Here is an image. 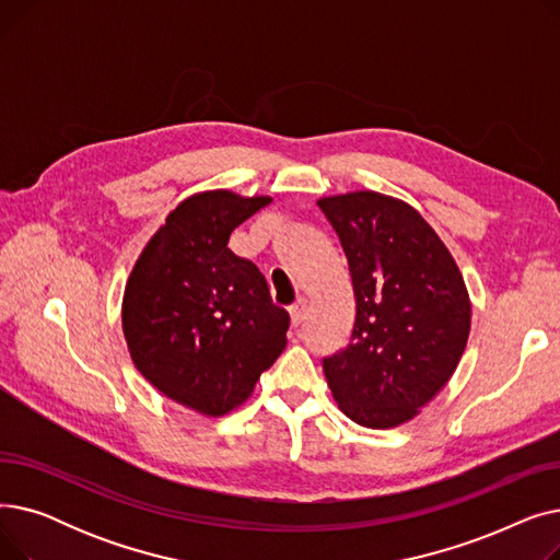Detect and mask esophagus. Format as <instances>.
<instances>
[{"mask_svg": "<svg viewBox=\"0 0 560 560\" xmlns=\"http://www.w3.org/2000/svg\"><path fill=\"white\" fill-rule=\"evenodd\" d=\"M288 311H290V322L298 327L300 322L304 319V315H306V300H298Z\"/></svg>", "mask_w": 560, "mask_h": 560, "instance_id": "esophagus-1", "label": "esophagus"}]
</instances>
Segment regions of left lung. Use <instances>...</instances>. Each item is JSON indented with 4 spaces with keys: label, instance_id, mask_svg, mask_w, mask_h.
<instances>
[{
    "label": "left lung",
    "instance_id": "obj_1",
    "mask_svg": "<svg viewBox=\"0 0 560 560\" xmlns=\"http://www.w3.org/2000/svg\"><path fill=\"white\" fill-rule=\"evenodd\" d=\"M349 262L357 322L325 359L342 413L368 429L413 420L458 368L472 302L458 265L413 206L374 190L317 199Z\"/></svg>",
    "mask_w": 560,
    "mask_h": 560
}]
</instances>
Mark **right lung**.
Here are the masks:
<instances>
[{"mask_svg":"<svg viewBox=\"0 0 560 560\" xmlns=\"http://www.w3.org/2000/svg\"><path fill=\"white\" fill-rule=\"evenodd\" d=\"M270 197L203 190L184 199L140 252L122 298L133 365L167 399L220 418L254 393L288 338L290 315L231 231Z\"/></svg>","mask_w":560,"mask_h":560,"instance_id":"right-lung-1","label":"right lung"}]
</instances>
